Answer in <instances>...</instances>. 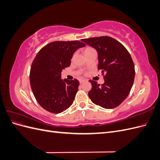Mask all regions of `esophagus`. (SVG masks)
Listing matches in <instances>:
<instances>
[{
  "label": "esophagus",
  "mask_w": 160,
  "mask_h": 160,
  "mask_svg": "<svg viewBox=\"0 0 160 160\" xmlns=\"http://www.w3.org/2000/svg\"><path fill=\"white\" fill-rule=\"evenodd\" d=\"M87 80H85V79H79V83L81 84V83H84V82H85Z\"/></svg>",
  "instance_id": "esophagus-1"
}]
</instances>
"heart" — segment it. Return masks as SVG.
Returning <instances> with one entry per match:
<instances>
[{
	"mask_svg": "<svg viewBox=\"0 0 160 160\" xmlns=\"http://www.w3.org/2000/svg\"><path fill=\"white\" fill-rule=\"evenodd\" d=\"M89 49H91V48H89V47H88V48H86L85 51H87V50H89Z\"/></svg>",
	"mask_w": 160,
	"mask_h": 160,
	"instance_id": "obj_1",
	"label": "heart"
}]
</instances>
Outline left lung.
Instances as JSON below:
<instances>
[{
  "mask_svg": "<svg viewBox=\"0 0 160 160\" xmlns=\"http://www.w3.org/2000/svg\"><path fill=\"white\" fill-rule=\"evenodd\" d=\"M97 51L98 69L104 76V83L90 80L91 101L105 109L118 107L128 96L134 81L135 67L128 50L119 42L105 36L82 39Z\"/></svg>",
  "mask_w": 160,
  "mask_h": 160,
  "instance_id": "1",
  "label": "left lung"
}]
</instances>
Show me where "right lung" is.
<instances>
[{"instance_id":"1","label":"right lung","mask_w":160,"mask_h":160,"mask_svg":"<svg viewBox=\"0 0 160 160\" xmlns=\"http://www.w3.org/2000/svg\"><path fill=\"white\" fill-rule=\"evenodd\" d=\"M85 46L78 41H55L38 52L31 67L30 83L34 96L43 109L59 113L73 103L79 82L62 80L61 72L70 66L73 53Z\"/></svg>"}]
</instances>
